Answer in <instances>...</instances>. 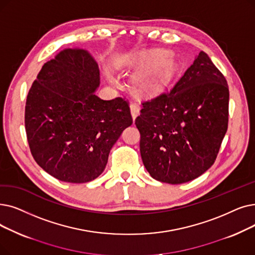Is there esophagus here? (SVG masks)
<instances>
[{"label": "esophagus", "mask_w": 255, "mask_h": 255, "mask_svg": "<svg viewBox=\"0 0 255 255\" xmlns=\"http://www.w3.org/2000/svg\"><path fill=\"white\" fill-rule=\"evenodd\" d=\"M139 105L137 103H131L130 104V110H131V115L133 120H135V118L139 115Z\"/></svg>", "instance_id": "34e87169"}]
</instances>
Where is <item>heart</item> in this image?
I'll return each mask as SVG.
<instances>
[{"label":"heart","mask_w":255,"mask_h":255,"mask_svg":"<svg viewBox=\"0 0 255 255\" xmlns=\"http://www.w3.org/2000/svg\"><path fill=\"white\" fill-rule=\"evenodd\" d=\"M157 57H162V53H157ZM171 75V65L168 62H161L153 71L146 72L138 76L137 82L142 87L149 91L158 88Z\"/></svg>","instance_id":"obj_1"}]
</instances>
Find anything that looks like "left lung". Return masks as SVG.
Listing matches in <instances>:
<instances>
[{
	"label": "left lung",
	"mask_w": 255,
	"mask_h": 255,
	"mask_svg": "<svg viewBox=\"0 0 255 255\" xmlns=\"http://www.w3.org/2000/svg\"><path fill=\"white\" fill-rule=\"evenodd\" d=\"M141 104L139 151L154 179L180 184L212 167L228 127L229 91L206 53H199L171 91Z\"/></svg>",
	"instance_id": "1"
}]
</instances>
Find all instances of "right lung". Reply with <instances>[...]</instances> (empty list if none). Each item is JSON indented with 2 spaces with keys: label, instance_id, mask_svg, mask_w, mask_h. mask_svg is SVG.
Listing matches in <instances>:
<instances>
[{
  "label": "right lung",
  "instance_id": "right-lung-1",
  "mask_svg": "<svg viewBox=\"0 0 255 255\" xmlns=\"http://www.w3.org/2000/svg\"><path fill=\"white\" fill-rule=\"evenodd\" d=\"M100 72L84 50L66 49L43 64L25 106L29 148L41 169L84 183L104 171L110 149L132 124L129 102L95 95Z\"/></svg>",
  "mask_w": 255,
  "mask_h": 255
}]
</instances>
